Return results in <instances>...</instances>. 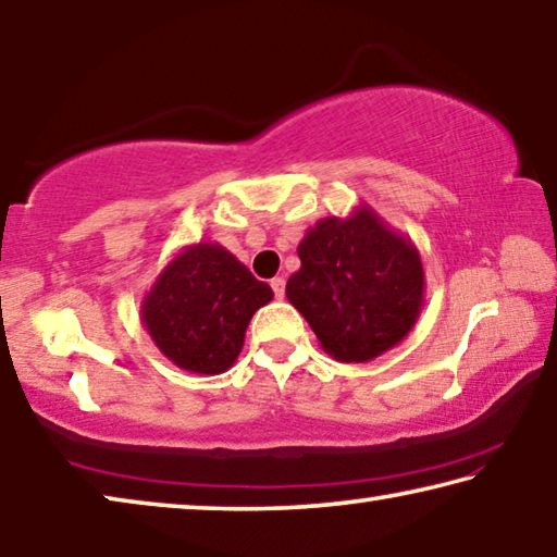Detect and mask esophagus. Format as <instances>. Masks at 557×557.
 Masks as SVG:
<instances>
[{
	"label": "esophagus",
	"mask_w": 557,
	"mask_h": 557,
	"mask_svg": "<svg viewBox=\"0 0 557 557\" xmlns=\"http://www.w3.org/2000/svg\"><path fill=\"white\" fill-rule=\"evenodd\" d=\"M271 288H273V296L284 298V294H286V278H284V276L271 278Z\"/></svg>",
	"instance_id": "1"
}]
</instances>
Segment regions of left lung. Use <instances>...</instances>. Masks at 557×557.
I'll list each match as a JSON object with an SVG mask.
<instances>
[{
    "mask_svg": "<svg viewBox=\"0 0 557 557\" xmlns=\"http://www.w3.org/2000/svg\"><path fill=\"white\" fill-rule=\"evenodd\" d=\"M286 298L338 362H370L407 338L424 306L419 249L368 205L325 216L298 244Z\"/></svg>",
    "mask_w": 557,
    "mask_h": 557,
    "instance_id": "1",
    "label": "left lung"
}]
</instances>
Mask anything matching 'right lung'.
Segmentation results:
<instances>
[{
	"label": "right lung",
	"instance_id": "right-lung-1",
	"mask_svg": "<svg viewBox=\"0 0 557 557\" xmlns=\"http://www.w3.org/2000/svg\"><path fill=\"white\" fill-rule=\"evenodd\" d=\"M273 290L222 244L182 246L140 304L152 343L180 370L219 375L239 358L251 315Z\"/></svg>",
	"mask_w": 557,
	"mask_h": 557
}]
</instances>
